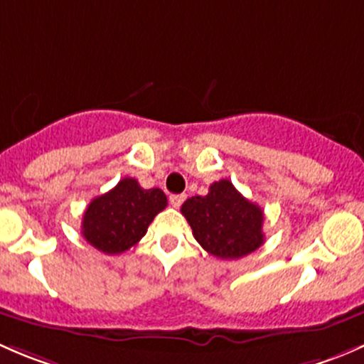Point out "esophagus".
<instances>
[{
    "mask_svg": "<svg viewBox=\"0 0 364 364\" xmlns=\"http://www.w3.org/2000/svg\"><path fill=\"white\" fill-rule=\"evenodd\" d=\"M183 201H186V194H171V196H170V203L173 205L175 208L182 207Z\"/></svg>",
    "mask_w": 364,
    "mask_h": 364,
    "instance_id": "1",
    "label": "esophagus"
}]
</instances>
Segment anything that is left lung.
Wrapping results in <instances>:
<instances>
[{"label":"left lung","instance_id":"obj_1","mask_svg":"<svg viewBox=\"0 0 364 364\" xmlns=\"http://www.w3.org/2000/svg\"><path fill=\"white\" fill-rule=\"evenodd\" d=\"M181 210L194 238L212 256L240 259L263 245V210L226 178L213 182L207 196L189 198Z\"/></svg>","mask_w":364,"mask_h":364}]
</instances>
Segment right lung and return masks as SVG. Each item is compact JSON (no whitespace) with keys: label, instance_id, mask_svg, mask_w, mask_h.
<instances>
[{"label":"right lung","instance_id":"1","mask_svg":"<svg viewBox=\"0 0 364 364\" xmlns=\"http://www.w3.org/2000/svg\"><path fill=\"white\" fill-rule=\"evenodd\" d=\"M166 205L163 191L144 189L134 178L126 177L89 203L82 219V235L101 252L121 254L140 242Z\"/></svg>","mask_w":364,"mask_h":364}]
</instances>
